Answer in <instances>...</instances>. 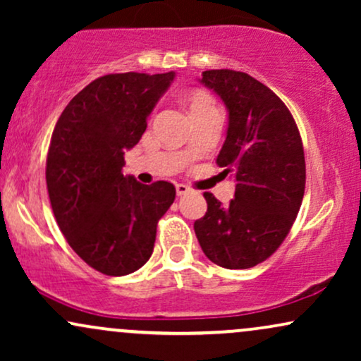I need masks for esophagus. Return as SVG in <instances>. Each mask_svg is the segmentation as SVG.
Masks as SVG:
<instances>
[{
  "label": "esophagus",
  "mask_w": 361,
  "mask_h": 361,
  "mask_svg": "<svg viewBox=\"0 0 361 361\" xmlns=\"http://www.w3.org/2000/svg\"><path fill=\"white\" fill-rule=\"evenodd\" d=\"M192 190H190L188 185H183V183H178L176 185V195L178 197H183V195H188Z\"/></svg>",
  "instance_id": "1"
}]
</instances>
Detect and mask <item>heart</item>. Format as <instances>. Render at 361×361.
Listing matches in <instances>:
<instances>
[{
	"label": "heart",
	"mask_w": 361,
	"mask_h": 361,
	"mask_svg": "<svg viewBox=\"0 0 361 361\" xmlns=\"http://www.w3.org/2000/svg\"><path fill=\"white\" fill-rule=\"evenodd\" d=\"M186 103H188L190 114L192 115H200L210 110H219L217 103H215L214 98L210 97L207 91H202V90L192 91V93L186 97Z\"/></svg>",
	"instance_id": "1"
}]
</instances>
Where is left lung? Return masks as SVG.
Wrapping results in <instances>:
<instances>
[{
	"mask_svg": "<svg viewBox=\"0 0 361 361\" xmlns=\"http://www.w3.org/2000/svg\"><path fill=\"white\" fill-rule=\"evenodd\" d=\"M200 82L229 111L217 164L234 175L235 193L222 205L205 192L207 212L195 221V234L212 263L244 270L270 258L290 233L305 190L304 147L285 103L250 74L210 69Z\"/></svg>",
	"mask_w": 361,
	"mask_h": 361,
	"instance_id": "8db88e82",
	"label": "left lung"
}]
</instances>
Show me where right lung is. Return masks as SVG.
Returning a JSON list of instances; mask_svg holds the SVG:
<instances>
[{
    "label": "right lung",
    "instance_id": "add662e5",
    "mask_svg": "<svg viewBox=\"0 0 361 361\" xmlns=\"http://www.w3.org/2000/svg\"><path fill=\"white\" fill-rule=\"evenodd\" d=\"M175 73L106 74L82 88L57 120L45 181L66 241L103 275L139 270L154 250L157 221L175 202L168 181L123 176V154L146 132L147 117Z\"/></svg>",
    "mask_w": 361,
    "mask_h": 361
}]
</instances>
